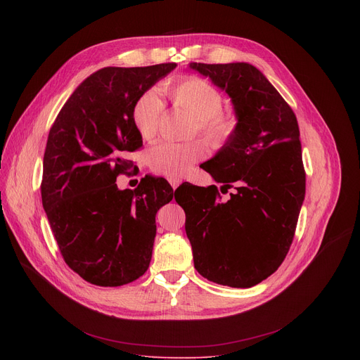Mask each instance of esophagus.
Segmentation results:
<instances>
[{
  "mask_svg": "<svg viewBox=\"0 0 360 360\" xmlns=\"http://www.w3.org/2000/svg\"><path fill=\"white\" fill-rule=\"evenodd\" d=\"M181 179L179 178H169V184H170V186L174 188V190H176V188L181 185Z\"/></svg>",
  "mask_w": 360,
  "mask_h": 360,
  "instance_id": "obj_1",
  "label": "esophagus"
}]
</instances>
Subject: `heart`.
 <instances>
[{
  "mask_svg": "<svg viewBox=\"0 0 360 360\" xmlns=\"http://www.w3.org/2000/svg\"><path fill=\"white\" fill-rule=\"evenodd\" d=\"M160 91L170 99L175 109L194 120L193 134H198L207 144L220 147L228 143L238 129V117L231 109L221 108L220 91L210 82L197 75H184L163 83ZM163 102L155 90H147L137 99L132 109V120L144 140L158 134ZM204 156V147L197 143L156 144L150 151V167L159 175L182 178Z\"/></svg>",
  "mask_w": 360,
  "mask_h": 360,
  "instance_id": "1",
  "label": "heart"
}]
</instances>
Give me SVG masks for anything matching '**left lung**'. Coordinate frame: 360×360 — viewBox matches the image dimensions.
<instances>
[{
    "label": "left lung",
    "instance_id": "obj_1",
    "mask_svg": "<svg viewBox=\"0 0 360 360\" xmlns=\"http://www.w3.org/2000/svg\"><path fill=\"white\" fill-rule=\"evenodd\" d=\"M190 67L229 94L238 117L235 136L201 165L226 193L233 188L231 198L220 201L216 185L182 184L176 190L194 267L217 285L251 288L285 261L305 198L297 120L251 64Z\"/></svg>",
    "mask_w": 360,
    "mask_h": 360
}]
</instances>
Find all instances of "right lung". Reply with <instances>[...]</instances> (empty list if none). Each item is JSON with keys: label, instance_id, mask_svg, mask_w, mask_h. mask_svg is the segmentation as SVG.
I'll use <instances>...</instances> for the list:
<instances>
[{"label": "right lung", "instance_id": "obj_1", "mask_svg": "<svg viewBox=\"0 0 360 360\" xmlns=\"http://www.w3.org/2000/svg\"><path fill=\"white\" fill-rule=\"evenodd\" d=\"M176 67H106L87 77L55 118L44 155L42 204L67 266L91 285L117 288L151 259L156 213L174 198L163 178L118 190L128 153L143 146L132 120L137 99Z\"/></svg>", "mask_w": 360, "mask_h": 360}]
</instances>
